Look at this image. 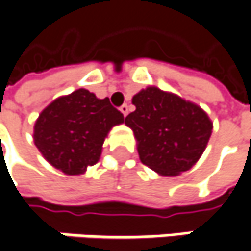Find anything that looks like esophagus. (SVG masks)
Segmentation results:
<instances>
[{"instance_id": "obj_1", "label": "esophagus", "mask_w": 251, "mask_h": 251, "mask_svg": "<svg viewBox=\"0 0 251 251\" xmlns=\"http://www.w3.org/2000/svg\"><path fill=\"white\" fill-rule=\"evenodd\" d=\"M120 111L123 113V116L126 117V116H127V114H128L130 108H128V105H127V104H124V105H121V107H120Z\"/></svg>"}]
</instances>
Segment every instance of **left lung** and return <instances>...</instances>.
<instances>
[{
    "label": "left lung",
    "instance_id": "obj_1",
    "mask_svg": "<svg viewBox=\"0 0 251 251\" xmlns=\"http://www.w3.org/2000/svg\"><path fill=\"white\" fill-rule=\"evenodd\" d=\"M135 111L126 117L137 140L143 164L174 177L190 170L210 140L213 123L197 104L157 87H147L133 97Z\"/></svg>",
    "mask_w": 251,
    "mask_h": 251
}]
</instances>
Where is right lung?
<instances>
[{"mask_svg":"<svg viewBox=\"0 0 251 251\" xmlns=\"http://www.w3.org/2000/svg\"><path fill=\"white\" fill-rule=\"evenodd\" d=\"M123 123L124 116L110 100L78 88L41 111L34 124V144L52 167L77 176L99 161L105 137Z\"/></svg>","mask_w":251,"mask_h":251,"instance_id":"add662e5","label":"right lung"}]
</instances>
